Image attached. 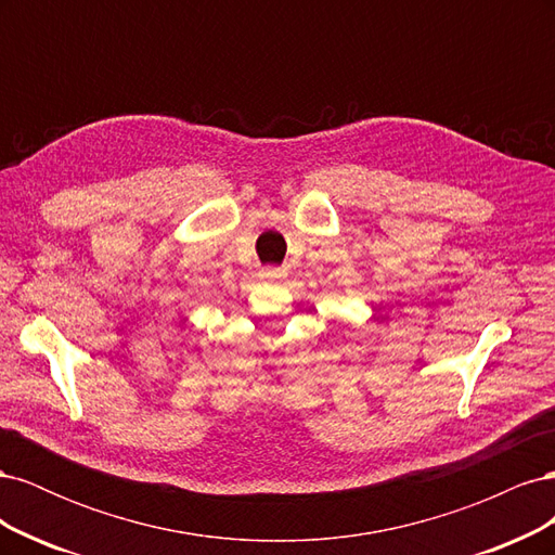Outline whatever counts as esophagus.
Returning <instances> with one entry per match:
<instances>
[{"label": "esophagus", "instance_id": "obj_1", "mask_svg": "<svg viewBox=\"0 0 555 555\" xmlns=\"http://www.w3.org/2000/svg\"><path fill=\"white\" fill-rule=\"evenodd\" d=\"M284 275H287L284 268H266V271H263V278H268V280H278V278H284Z\"/></svg>", "mask_w": 555, "mask_h": 555}]
</instances>
